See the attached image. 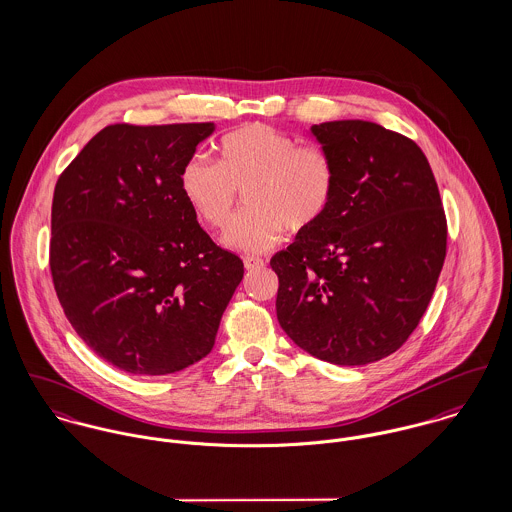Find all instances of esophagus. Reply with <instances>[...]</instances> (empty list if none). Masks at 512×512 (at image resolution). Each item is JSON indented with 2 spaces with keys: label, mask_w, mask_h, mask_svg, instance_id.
Instances as JSON below:
<instances>
[{
  "label": "esophagus",
  "mask_w": 512,
  "mask_h": 512,
  "mask_svg": "<svg viewBox=\"0 0 512 512\" xmlns=\"http://www.w3.org/2000/svg\"><path fill=\"white\" fill-rule=\"evenodd\" d=\"M264 266V260L262 258H256V256H244V268L246 270H258Z\"/></svg>",
  "instance_id": "obj_1"
}]
</instances>
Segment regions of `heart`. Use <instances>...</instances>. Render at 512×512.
Here are the masks:
<instances>
[{
	"instance_id": "b5f03b06",
	"label": "heart",
	"mask_w": 512,
	"mask_h": 512,
	"mask_svg": "<svg viewBox=\"0 0 512 512\" xmlns=\"http://www.w3.org/2000/svg\"><path fill=\"white\" fill-rule=\"evenodd\" d=\"M217 163L189 157L179 187L193 213L222 230L232 219L238 191L246 207L228 226L224 242L242 252H266L284 232L305 234L329 215L337 195V165L323 146L301 144L268 124H246L224 134Z\"/></svg>"
}]
</instances>
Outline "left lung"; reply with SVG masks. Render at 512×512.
<instances>
[{
  "label": "left lung",
  "instance_id": "1",
  "mask_svg": "<svg viewBox=\"0 0 512 512\" xmlns=\"http://www.w3.org/2000/svg\"><path fill=\"white\" fill-rule=\"evenodd\" d=\"M337 165L329 215L270 266L276 313L297 347L333 365L396 353L418 327L438 284L447 220L424 151L363 120L311 128Z\"/></svg>",
  "mask_w": 512,
  "mask_h": 512
}]
</instances>
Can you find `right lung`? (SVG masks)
I'll use <instances>...</instances> for the list:
<instances>
[{
	"label": "right lung",
	"mask_w": 512,
	"mask_h": 512,
	"mask_svg": "<svg viewBox=\"0 0 512 512\" xmlns=\"http://www.w3.org/2000/svg\"><path fill=\"white\" fill-rule=\"evenodd\" d=\"M213 122L100 130L61 173L49 266L78 337L130 374H171L213 351L244 276L179 187Z\"/></svg>",
	"instance_id": "add662e5"
}]
</instances>
